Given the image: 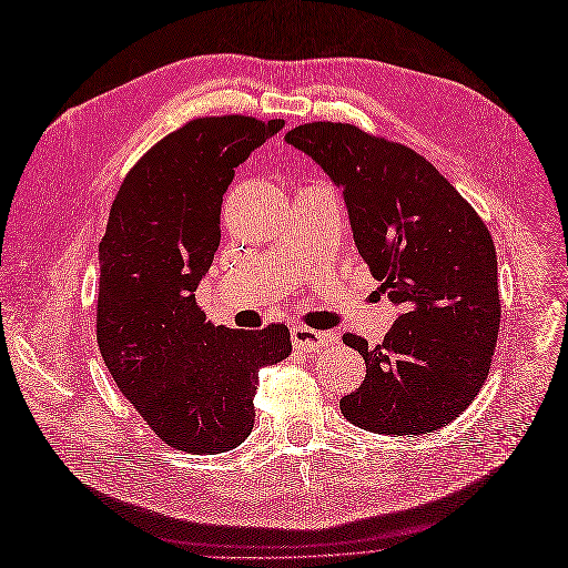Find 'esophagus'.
I'll use <instances>...</instances> for the list:
<instances>
[{
    "label": "esophagus",
    "mask_w": 568,
    "mask_h": 568,
    "mask_svg": "<svg viewBox=\"0 0 568 568\" xmlns=\"http://www.w3.org/2000/svg\"><path fill=\"white\" fill-rule=\"evenodd\" d=\"M291 338H294V348L301 353H313L324 346H332V343L338 341L336 334H326V332H315L311 326H294L291 332Z\"/></svg>",
    "instance_id": "1"
}]
</instances>
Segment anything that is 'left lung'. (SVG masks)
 Listing matches in <instances>:
<instances>
[{"mask_svg": "<svg viewBox=\"0 0 568 568\" xmlns=\"http://www.w3.org/2000/svg\"><path fill=\"white\" fill-rule=\"evenodd\" d=\"M286 142L341 189L355 246L400 315L369 348L367 376L343 417L386 436L432 434L471 405L488 379L500 332L497 255L486 222L417 151L351 123L298 125Z\"/></svg>", "mask_w": 568, "mask_h": 568, "instance_id": "8db88e82", "label": "left lung"}]
</instances>
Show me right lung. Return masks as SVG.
<instances>
[{"label": "right lung", "instance_id": "right-lung-1", "mask_svg": "<svg viewBox=\"0 0 568 568\" xmlns=\"http://www.w3.org/2000/svg\"><path fill=\"white\" fill-rule=\"evenodd\" d=\"M284 120H189L132 165L99 244L97 343L115 386L170 448L217 455L255 422L257 372L291 355L284 324L239 332L205 320L196 286L220 246L234 168Z\"/></svg>", "mask_w": 568, "mask_h": 568}]
</instances>
